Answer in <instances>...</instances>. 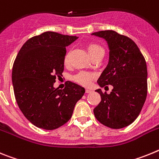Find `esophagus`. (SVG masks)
<instances>
[{
  "label": "esophagus",
  "instance_id": "esophagus-1",
  "mask_svg": "<svg viewBox=\"0 0 159 159\" xmlns=\"http://www.w3.org/2000/svg\"><path fill=\"white\" fill-rule=\"evenodd\" d=\"M91 91H92V90H91L90 89H85V93H90Z\"/></svg>",
  "mask_w": 159,
  "mask_h": 159
}]
</instances>
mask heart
Wrapping results in <instances>:
<instances>
[{
  "label": "heart",
  "instance_id": "heart-1",
  "mask_svg": "<svg viewBox=\"0 0 159 159\" xmlns=\"http://www.w3.org/2000/svg\"><path fill=\"white\" fill-rule=\"evenodd\" d=\"M87 50L91 57L95 55L104 54V49L102 47L96 43H91L88 45ZM64 63L65 65H67L69 63V54H66L65 57ZM93 78H94V75L93 74H90L88 72H80L73 77V80L80 85L87 86L90 84L91 81L93 80Z\"/></svg>",
  "mask_w": 159,
  "mask_h": 159
}]
</instances>
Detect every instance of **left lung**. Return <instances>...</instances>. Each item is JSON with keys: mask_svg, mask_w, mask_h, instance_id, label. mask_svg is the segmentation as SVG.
<instances>
[{"mask_svg": "<svg viewBox=\"0 0 159 159\" xmlns=\"http://www.w3.org/2000/svg\"><path fill=\"white\" fill-rule=\"evenodd\" d=\"M108 44L109 62L98 80L101 87L113 86L110 94L100 93V103L93 110L95 118L112 129L130 125L140 114L147 95V67L138 45L128 37L113 30L93 33ZM107 87V86H106Z\"/></svg>", "mask_w": 159, "mask_h": 159, "instance_id": "obj_1", "label": "left lung"}]
</instances>
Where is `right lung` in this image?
I'll list each match as a JSON object with an SVG mask.
<instances>
[{
    "instance_id": "obj_1",
    "label": "right lung",
    "mask_w": 159,
    "mask_h": 159,
    "mask_svg": "<svg viewBox=\"0 0 159 159\" xmlns=\"http://www.w3.org/2000/svg\"><path fill=\"white\" fill-rule=\"evenodd\" d=\"M76 36L45 32L23 45L13 63L12 81L16 101L27 119L37 127L55 129L66 123L85 89L70 81L64 89L55 88L64 70L66 47Z\"/></svg>"
}]
</instances>
